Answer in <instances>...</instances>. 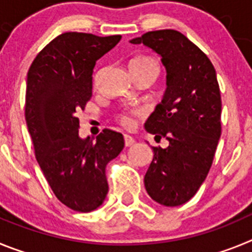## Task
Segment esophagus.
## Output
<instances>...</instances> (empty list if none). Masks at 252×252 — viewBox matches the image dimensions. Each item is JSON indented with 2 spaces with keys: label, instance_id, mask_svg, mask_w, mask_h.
Returning a JSON list of instances; mask_svg holds the SVG:
<instances>
[{
  "label": "esophagus",
  "instance_id": "obj_1",
  "mask_svg": "<svg viewBox=\"0 0 252 252\" xmlns=\"http://www.w3.org/2000/svg\"><path fill=\"white\" fill-rule=\"evenodd\" d=\"M124 140H125V146H131L135 144V140H133L130 135H124Z\"/></svg>",
  "mask_w": 252,
  "mask_h": 252
}]
</instances>
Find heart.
Masks as SVG:
<instances>
[{
  "instance_id": "obj_1",
  "label": "heart",
  "mask_w": 252,
  "mask_h": 252,
  "mask_svg": "<svg viewBox=\"0 0 252 252\" xmlns=\"http://www.w3.org/2000/svg\"><path fill=\"white\" fill-rule=\"evenodd\" d=\"M131 64H136V65H155L158 66L157 62L149 57H139L136 59H133L131 62ZM117 121L121 126H124L125 128H131L133 126V117L132 115L127 112H122L117 116Z\"/></svg>"
}]
</instances>
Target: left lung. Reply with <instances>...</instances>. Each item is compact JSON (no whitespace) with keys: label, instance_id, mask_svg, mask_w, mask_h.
Masks as SVG:
<instances>
[{"label":"left lung","instance_id":"1","mask_svg":"<svg viewBox=\"0 0 252 252\" xmlns=\"http://www.w3.org/2000/svg\"><path fill=\"white\" fill-rule=\"evenodd\" d=\"M131 44H144L161 55L166 91L145 128L166 149L153 146L154 158L144 183L162 206L188 202L206 179L221 136V93L213 64L177 30L149 31Z\"/></svg>","mask_w":252,"mask_h":252}]
</instances>
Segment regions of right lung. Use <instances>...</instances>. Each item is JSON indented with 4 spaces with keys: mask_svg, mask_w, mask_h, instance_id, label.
Returning a JSON list of instances; mask_svg holds the SVG:
<instances>
[{
    "mask_svg": "<svg viewBox=\"0 0 252 252\" xmlns=\"http://www.w3.org/2000/svg\"><path fill=\"white\" fill-rule=\"evenodd\" d=\"M121 35L64 32L40 51L28 72L25 119L35 158L55 197L77 212H91L108 192L106 165L122 151V133L104 128L79 137V119L92 98L95 62Z\"/></svg>",
    "mask_w": 252,
    "mask_h": 252,
    "instance_id": "right-lung-1",
    "label": "right lung"
}]
</instances>
